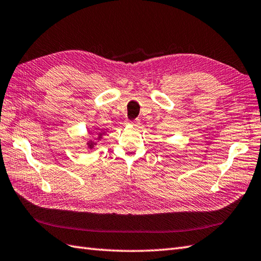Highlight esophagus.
<instances>
[{"instance_id": "34e87169", "label": "esophagus", "mask_w": 261, "mask_h": 261, "mask_svg": "<svg viewBox=\"0 0 261 261\" xmlns=\"http://www.w3.org/2000/svg\"><path fill=\"white\" fill-rule=\"evenodd\" d=\"M128 124L136 126V125L140 124V119H133V120H129V121H128Z\"/></svg>"}]
</instances>
